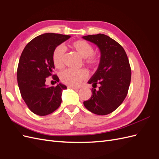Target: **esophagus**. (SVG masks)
Returning <instances> with one entry per match:
<instances>
[{
  "mask_svg": "<svg viewBox=\"0 0 159 159\" xmlns=\"http://www.w3.org/2000/svg\"><path fill=\"white\" fill-rule=\"evenodd\" d=\"M68 88L70 89H78L79 88L78 87H74V86H68Z\"/></svg>",
  "mask_w": 159,
  "mask_h": 159,
  "instance_id": "esophagus-1",
  "label": "esophagus"
}]
</instances>
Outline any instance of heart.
<instances>
[{
    "label": "heart",
    "instance_id": "heart-1",
    "mask_svg": "<svg viewBox=\"0 0 159 159\" xmlns=\"http://www.w3.org/2000/svg\"><path fill=\"white\" fill-rule=\"evenodd\" d=\"M71 46L78 54L84 57V63L91 70L97 69L100 64V57L93 54L92 45L84 40H78L71 43ZM66 50L60 45L56 46L52 53V61L54 66L61 69L64 66ZM88 73L85 69L78 70H66L61 71L60 78L62 83L70 86H78L81 81L88 78Z\"/></svg>",
    "mask_w": 159,
    "mask_h": 159
}]
</instances>
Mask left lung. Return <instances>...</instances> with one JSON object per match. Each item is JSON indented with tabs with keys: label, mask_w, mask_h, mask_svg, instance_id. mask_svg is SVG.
<instances>
[{
	"label": "left lung",
	"mask_w": 159,
	"mask_h": 159,
	"mask_svg": "<svg viewBox=\"0 0 159 159\" xmlns=\"http://www.w3.org/2000/svg\"><path fill=\"white\" fill-rule=\"evenodd\" d=\"M101 51L99 68L88 83L93 85L91 98L84 102L91 113L105 115L113 112L125 99L131 83V70L125 51L118 42L103 34L83 36ZM100 85L99 89L94 88Z\"/></svg>",
	"instance_id": "1"
}]
</instances>
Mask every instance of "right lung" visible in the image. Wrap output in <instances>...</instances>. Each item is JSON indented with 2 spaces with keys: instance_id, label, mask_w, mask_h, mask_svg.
Instances as JSON below:
<instances>
[{
  "instance_id": "obj_1",
  "label": "right lung",
  "mask_w": 159,
  "mask_h": 159,
  "mask_svg": "<svg viewBox=\"0 0 159 159\" xmlns=\"http://www.w3.org/2000/svg\"><path fill=\"white\" fill-rule=\"evenodd\" d=\"M70 36L46 33L38 36L24 48L17 69V81L23 100L32 113L45 116L56 111L61 103V91L66 86L59 84L48 87L46 78L52 76L56 82L59 78L54 74L52 53L54 48Z\"/></svg>"
}]
</instances>
